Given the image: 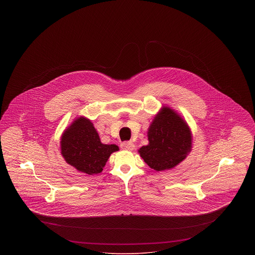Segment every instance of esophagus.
I'll list each match as a JSON object with an SVG mask.
<instances>
[{
	"label": "esophagus",
	"mask_w": 255,
	"mask_h": 255,
	"mask_svg": "<svg viewBox=\"0 0 255 255\" xmlns=\"http://www.w3.org/2000/svg\"><path fill=\"white\" fill-rule=\"evenodd\" d=\"M122 148L124 149V150L132 151V150H133V148H134V144H133L132 141H125V142L122 143Z\"/></svg>",
	"instance_id": "esophagus-1"
}]
</instances>
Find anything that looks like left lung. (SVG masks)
Listing matches in <instances>:
<instances>
[{
	"label": "left lung",
	"instance_id": "left-lung-1",
	"mask_svg": "<svg viewBox=\"0 0 255 255\" xmlns=\"http://www.w3.org/2000/svg\"><path fill=\"white\" fill-rule=\"evenodd\" d=\"M149 143L139 156L156 171L174 168L190 153L192 133L182 117L169 107L159 110L148 128Z\"/></svg>",
	"mask_w": 255,
	"mask_h": 255
}]
</instances>
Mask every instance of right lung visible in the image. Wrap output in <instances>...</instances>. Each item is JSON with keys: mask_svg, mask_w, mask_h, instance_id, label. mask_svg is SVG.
Wrapping results in <instances>:
<instances>
[{"mask_svg": "<svg viewBox=\"0 0 255 255\" xmlns=\"http://www.w3.org/2000/svg\"><path fill=\"white\" fill-rule=\"evenodd\" d=\"M60 144L67 163L88 175L102 172L111 154L119 151L116 144H103L94 124L83 117L74 120L64 131Z\"/></svg>", "mask_w": 255, "mask_h": 255, "instance_id": "add662e5", "label": "right lung"}]
</instances>
